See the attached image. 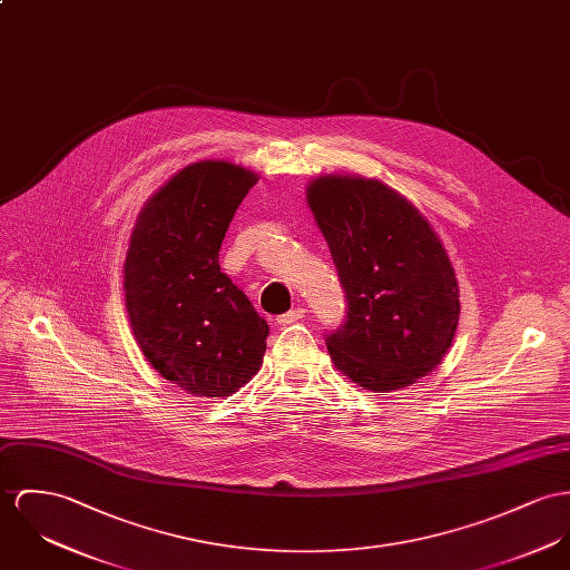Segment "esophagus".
Listing matches in <instances>:
<instances>
[{"label":"esophagus","instance_id":"obj_1","mask_svg":"<svg viewBox=\"0 0 570 570\" xmlns=\"http://www.w3.org/2000/svg\"><path fill=\"white\" fill-rule=\"evenodd\" d=\"M302 318H304V307H295V309H288V312L279 314V316H277V323H279V325H293V323H297V321H302Z\"/></svg>","mask_w":570,"mask_h":570}]
</instances>
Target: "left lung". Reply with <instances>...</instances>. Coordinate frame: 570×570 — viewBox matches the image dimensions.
<instances>
[{
	"mask_svg": "<svg viewBox=\"0 0 570 570\" xmlns=\"http://www.w3.org/2000/svg\"><path fill=\"white\" fill-rule=\"evenodd\" d=\"M306 199L347 295V321L327 336L334 366L371 393L430 375L460 318L455 268L430 220L373 177H314Z\"/></svg>",
	"mask_w": 570,
	"mask_h": 570,
	"instance_id": "8db88e82",
	"label": "left lung"
}]
</instances>
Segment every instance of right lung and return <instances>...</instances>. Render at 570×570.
Masks as SVG:
<instances>
[{
	"instance_id": "1",
	"label": "right lung",
	"mask_w": 570,
	"mask_h": 570,
	"mask_svg": "<svg viewBox=\"0 0 570 570\" xmlns=\"http://www.w3.org/2000/svg\"><path fill=\"white\" fill-rule=\"evenodd\" d=\"M258 174L202 160L140 208L124 263L131 332L147 362L195 396H229L263 366L268 325L220 273L219 249Z\"/></svg>"
}]
</instances>
